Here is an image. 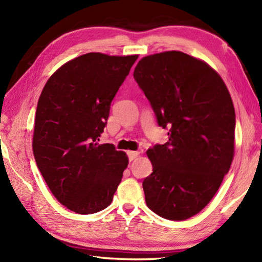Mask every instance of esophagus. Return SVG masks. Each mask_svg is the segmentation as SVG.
Segmentation results:
<instances>
[{"label":"esophagus","instance_id":"1","mask_svg":"<svg viewBox=\"0 0 262 262\" xmlns=\"http://www.w3.org/2000/svg\"><path fill=\"white\" fill-rule=\"evenodd\" d=\"M127 155H128V159H129V161H133L134 159H136L138 155H140V152H137V151H129L127 153Z\"/></svg>","mask_w":262,"mask_h":262}]
</instances>
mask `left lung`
I'll list each match as a JSON object with an SVG mask.
<instances>
[{
	"instance_id": "obj_1",
	"label": "left lung",
	"mask_w": 262,
	"mask_h": 262,
	"mask_svg": "<svg viewBox=\"0 0 262 262\" xmlns=\"http://www.w3.org/2000/svg\"><path fill=\"white\" fill-rule=\"evenodd\" d=\"M169 141L147 149L143 181L148 208L170 221L198 214L219 190L234 155L235 111L209 65L181 52L143 57L134 71Z\"/></svg>"
}]
</instances>
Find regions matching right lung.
Instances as JSON below:
<instances>
[{
    "label": "right lung",
    "mask_w": 262,
    "mask_h": 262,
    "mask_svg": "<svg viewBox=\"0 0 262 262\" xmlns=\"http://www.w3.org/2000/svg\"><path fill=\"white\" fill-rule=\"evenodd\" d=\"M137 58L82 55L49 77L38 100L37 166L58 202L77 214L107 208L128 165L125 152L98 142L111 101Z\"/></svg>",
    "instance_id": "add662e5"
}]
</instances>
